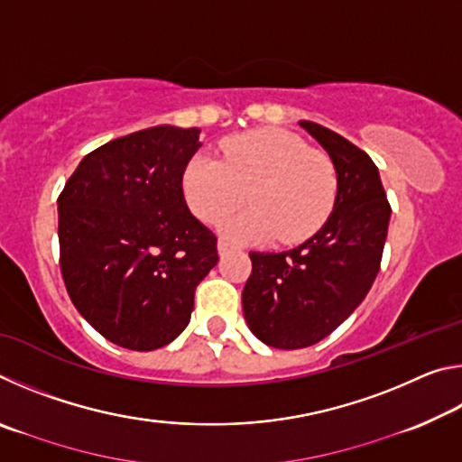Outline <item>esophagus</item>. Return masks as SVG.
Segmentation results:
<instances>
[{
  "instance_id": "34e87169",
  "label": "esophagus",
  "mask_w": 462,
  "mask_h": 462,
  "mask_svg": "<svg viewBox=\"0 0 462 462\" xmlns=\"http://www.w3.org/2000/svg\"><path fill=\"white\" fill-rule=\"evenodd\" d=\"M232 250H234V246H232V245H228V242H226V240H220V242H217V254H220V256L232 253Z\"/></svg>"
}]
</instances>
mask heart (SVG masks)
<instances>
[{
    "instance_id": "heart-1",
    "label": "heart",
    "mask_w": 462,
    "mask_h": 462,
    "mask_svg": "<svg viewBox=\"0 0 462 462\" xmlns=\"http://www.w3.org/2000/svg\"><path fill=\"white\" fill-rule=\"evenodd\" d=\"M191 212L216 222L242 201L248 209L226 216L217 226L236 245L279 240L300 245L330 217L338 177L326 154L287 130L264 128L234 136L222 144V159L193 154L181 179Z\"/></svg>"
}]
</instances>
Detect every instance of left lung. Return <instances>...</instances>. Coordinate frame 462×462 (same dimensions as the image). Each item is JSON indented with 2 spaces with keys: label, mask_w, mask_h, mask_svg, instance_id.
I'll use <instances>...</instances> for the list:
<instances>
[{
  "label": "left lung",
  "mask_w": 462,
  "mask_h": 462,
  "mask_svg": "<svg viewBox=\"0 0 462 462\" xmlns=\"http://www.w3.org/2000/svg\"><path fill=\"white\" fill-rule=\"evenodd\" d=\"M330 156L338 193L314 236L285 253H250L242 311L273 348H306L361 306L385 246L391 208L371 156L316 122H297Z\"/></svg>",
  "instance_id": "left-lung-1"
}]
</instances>
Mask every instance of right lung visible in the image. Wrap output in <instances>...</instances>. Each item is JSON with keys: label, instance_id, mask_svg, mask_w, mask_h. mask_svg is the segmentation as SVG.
Instances as JSON below:
<instances>
[{"label": "right lung", "instance_id": "right-lung-1", "mask_svg": "<svg viewBox=\"0 0 462 462\" xmlns=\"http://www.w3.org/2000/svg\"><path fill=\"white\" fill-rule=\"evenodd\" d=\"M199 128L152 126L79 162L59 198L60 271L75 308L109 342L156 350L191 319L216 236L185 203Z\"/></svg>", "mask_w": 462, "mask_h": 462}]
</instances>
